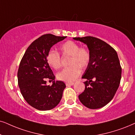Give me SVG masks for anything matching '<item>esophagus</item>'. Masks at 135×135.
<instances>
[{
  "label": "esophagus",
  "mask_w": 135,
  "mask_h": 135,
  "mask_svg": "<svg viewBox=\"0 0 135 135\" xmlns=\"http://www.w3.org/2000/svg\"><path fill=\"white\" fill-rule=\"evenodd\" d=\"M73 84H74V83H73V82H71V83H65L66 86H71V85H73Z\"/></svg>",
  "instance_id": "1"
}]
</instances>
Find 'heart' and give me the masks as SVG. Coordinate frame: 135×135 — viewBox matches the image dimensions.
I'll list each match as a JSON object with an SVG mask.
<instances>
[{
	"instance_id": "1",
	"label": "heart",
	"mask_w": 135,
	"mask_h": 135,
	"mask_svg": "<svg viewBox=\"0 0 135 135\" xmlns=\"http://www.w3.org/2000/svg\"><path fill=\"white\" fill-rule=\"evenodd\" d=\"M60 50L64 57L70 56L69 64L70 66L65 68L57 73L58 80L71 83L80 75L81 69H85L88 66L91 60L89 49L71 40L66 41L60 47ZM48 64L54 69H58L62 66V59L60 54L54 50H50L47 55Z\"/></svg>"
}]
</instances>
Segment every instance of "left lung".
Returning a JSON list of instances; mask_svg holds the SVG:
<instances>
[{"label":"left lung","mask_w":135,"mask_h":135,"mask_svg":"<svg viewBox=\"0 0 135 135\" xmlns=\"http://www.w3.org/2000/svg\"><path fill=\"white\" fill-rule=\"evenodd\" d=\"M86 44L91 60L82 78L86 79L80 101L90 109L105 106L113 99L120 83L122 67L115 49L101 39L94 37H75Z\"/></svg>","instance_id":"obj_1"}]
</instances>
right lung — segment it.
Returning a JSON list of instances; mask_svg holds the SVG:
<instances>
[{
	"label": "right lung",
	"instance_id": "obj_1",
	"mask_svg": "<svg viewBox=\"0 0 135 135\" xmlns=\"http://www.w3.org/2000/svg\"><path fill=\"white\" fill-rule=\"evenodd\" d=\"M66 37L44 34L27 48L20 61L17 72L18 85L25 101L38 110L55 108L62 99L66 85L55 80L52 86L46 85L47 78L55 80V75L47 61L50 48Z\"/></svg>",
	"mask_w": 135,
	"mask_h": 135
}]
</instances>
